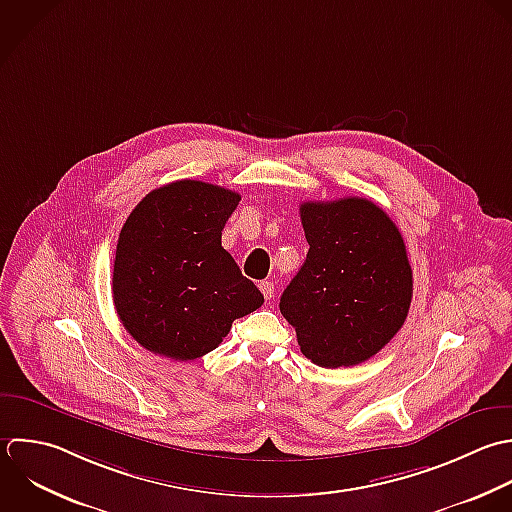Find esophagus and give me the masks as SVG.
<instances>
[{
    "mask_svg": "<svg viewBox=\"0 0 512 512\" xmlns=\"http://www.w3.org/2000/svg\"><path fill=\"white\" fill-rule=\"evenodd\" d=\"M259 289H261V293H263L265 299H273V297H275V285H273L271 281H261V283H259Z\"/></svg>",
    "mask_w": 512,
    "mask_h": 512,
    "instance_id": "obj_1",
    "label": "esophagus"
}]
</instances>
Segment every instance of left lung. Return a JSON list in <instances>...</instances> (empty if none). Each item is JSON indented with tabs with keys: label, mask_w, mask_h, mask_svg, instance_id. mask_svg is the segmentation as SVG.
<instances>
[{
	"label": "left lung",
	"mask_w": 512,
	"mask_h": 512,
	"mask_svg": "<svg viewBox=\"0 0 512 512\" xmlns=\"http://www.w3.org/2000/svg\"><path fill=\"white\" fill-rule=\"evenodd\" d=\"M309 253L281 295L301 353L319 367L365 363L403 327L413 299L405 241L373 201L301 203Z\"/></svg>",
	"instance_id": "left-lung-1"
}]
</instances>
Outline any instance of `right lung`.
Wrapping results in <instances>:
<instances>
[{
    "mask_svg": "<svg viewBox=\"0 0 512 512\" xmlns=\"http://www.w3.org/2000/svg\"><path fill=\"white\" fill-rule=\"evenodd\" d=\"M241 195L181 179L147 193L121 227L113 303L147 351L193 361L217 349L235 319L263 305L253 281L221 247Z\"/></svg>",
    "mask_w": 512,
    "mask_h": 512,
    "instance_id": "1",
    "label": "right lung"
}]
</instances>
